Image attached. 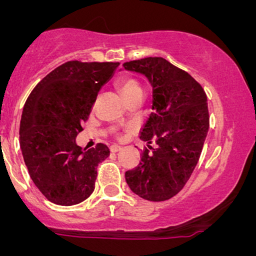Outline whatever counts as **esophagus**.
Wrapping results in <instances>:
<instances>
[{"label": "esophagus", "instance_id": "1", "mask_svg": "<svg viewBox=\"0 0 256 256\" xmlns=\"http://www.w3.org/2000/svg\"><path fill=\"white\" fill-rule=\"evenodd\" d=\"M120 150H122V146H110V152H118Z\"/></svg>", "mask_w": 256, "mask_h": 256}]
</instances>
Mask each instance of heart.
Wrapping results in <instances>:
<instances>
[{"instance_id": "obj_1", "label": "heart", "mask_w": 256, "mask_h": 256, "mask_svg": "<svg viewBox=\"0 0 256 256\" xmlns=\"http://www.w3.org/2000/svg\"><path fill=\"white\" fill-rule=\"evenodd\" d=\"M119 89L122 91V95H124V98H128V96H131L137 92H143L140 84L134 78L122 79V80L119 82Z\"/></svg>"}]
</instances>
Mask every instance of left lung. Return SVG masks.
<instances>
[{
	"instance_id": "left-lung-1",
	"label": "left lung",
	"mask_w": 256,
	"mask_h": 256,
	"mask_svg": "<svg viewBox=\"0 0 256 256\" xmlns=\"http://www.w3.org/2000/svg\"><path fill=\"white\" fill-rule=\"evenodd\" d=\"M126 71L137 72L152 88V112L140 138L146 148L140 162L125 173L126 183L148 201H165L183 189L201 155L210 128L207 96L192 76L164 58L125 62ZM122 71V70H120Z\"/></svg>"
}]
</instances>
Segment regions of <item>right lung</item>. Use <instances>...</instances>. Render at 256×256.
Here are the masks:
<instances>
[{
	"label": "right lung",
	"instance_id": "add662e5",
	"mask_svg": "<svg viewBox=\"0 0 256 256\" xmlns=\"http://www.w3.org/2000/svg\"><path fill=\"white\" fill-rule=\"evenodd\" d=\"M118 66L68 61L46 76L26 100L20 148L32 182L52 204H80L95 189L96 168L110 152L102 143L85 150L76 137Z\"/></svg>",
	"mask_w": 256,
	"mask_h": 256
}]
</instances>
